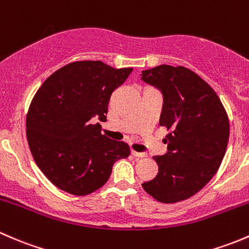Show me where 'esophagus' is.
I'll return each instance as SVG.
<instances>
[{"mask_svg":"<svg viewBox=\"0 0 249 249\" xmlns=\"http://www.w3.org/2000/svg\"><path fill=\"white\" fill-rule=\"evenodd\" d=\"M132 155L134 156V157H138V158L146 157V153L145 152H137V151H134V150L132 151Z\"/></svg>","mask_w":249,"mask_h":249,"instance_id":"1","label":"esophagus"}]
</instances>
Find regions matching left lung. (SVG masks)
<instances>
[{
	"instance_id": "8db88e82",
	"label": "left lung",
	"mask_w": 249,
	"mask_h": 249,
	"mask_svg": "<svg viewBox=\"0 0 249 249\" xmlns=\"http://www.w3.org/2000/svg\"><path fill=\"white\" fill-rule=\"evenodd\" d=\"M140 76L162 92L160 124L171 130L164 139L168 152L153 157L157 176L142 188L165 204L191 198L222 163L229 140L227 112L211 86L189 69L160 65Z\"/></svg>"
}]
</instances>
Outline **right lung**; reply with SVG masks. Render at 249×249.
Masks as SVG:
<instances>
[{
    "label": "right lung",
    "instance_id": "obj_1",
    "mask_svg": "<svg viewBox=\"0 0 249 249\" xmlns=\"http://www.w3.org/2000/svg\"><path fill=\"white\" fill-rule=\"evenodd\" d=\"M133 68L80 61L51 74L33 97L26 135L36 164L57 188L87 196L107 183L129 146L101 133L110 96Z\"/></svg>",
    "mask_w": 249,
    "mask_h": 249
}]
</instances>
